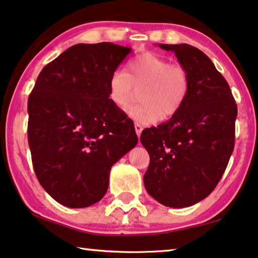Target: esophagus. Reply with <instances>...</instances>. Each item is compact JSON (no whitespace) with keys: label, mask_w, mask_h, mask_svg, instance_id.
I'll return each mask as SVG.
<instances>
[{"label":"esophagus","mask_w":258,"mask_h":258,"mask_svg":"<svg viewBox=\"0 0 258 258\" xmlns=\"http://www.w3.org/2000/svg\"><path fill=\"white\" fill-rule=\"evenodd\" d=\"M135 130H136L137 136H138V138H140L141 134H142V132H143V126H142L141 124H138V123H135Z\"/></svg>","instance_id":"obj_1"}]
</instances>
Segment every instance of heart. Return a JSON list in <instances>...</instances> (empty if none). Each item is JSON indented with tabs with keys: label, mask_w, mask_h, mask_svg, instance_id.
Wrapping results in <instances>:
<instances>
[{
	"label": "heart",
	"mask_w": 258,
	"mask_h": 258,
	"mask_svg": "<svg viewBox=\"0 0 258 258\" xmlns=\"http://www.w3.org/2000/svg\"><path fill=\"white\" fill-rule=\"evenodd\" d=\"M141 104L129 109V116L141 124L154 123L160 116H172L187 99L190 79L183 67L172 64L167 58L152 51L134 57L126 71L115 70L108 78V98L118 109L125 110L135 97Z\"/></svg>",
	"instance_id": "obj_1"
}]
</instances>
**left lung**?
Masks as SVG:
<instances>
[{
  "instance_id": "1",
  "label": "left lung",
  "mask_w": 258,
  "mask_h": 258,
  "mask_svg": "<svg viewBox=\"0 0 258 258\" xmlns=\"http://www.w3.org/2000/svg\"><path fill=\"white\" fill-rule=\"evenodd\" d=\"M160 48L175 53L190 88L181 108L165 123L143 130L150 156L146 191L160 204L187 208L208 197L225 172L234 149L237 107L228 83L196 47Z\"/></svg>"
}]
</instances>
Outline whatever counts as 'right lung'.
Masks as SVG:
<instances>
[{
  "label": "right lung",
  "instance_id": "obj_1",
  "mask_svg": "<svg viewBox=\"0 0 258 258\" xmlns=\"http://www.w3.org/2000/svg\"><path fill=\"white\" fill-rule=\"evenodd\" d=\"M132 48L77 43L39 74L29 97L27 137L42 188L68 208L97 203L112 166L136 146L133 121L108 98V78Z\"/></svg>",
  "mask_w": 258,
  "mask_h": 258
}]
</instances>
